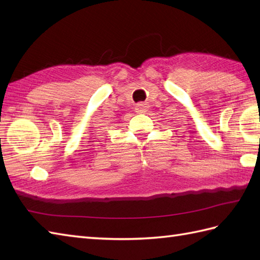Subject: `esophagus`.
I'll return each instance as SVG.
<instances>
[{
  "label": "esophagus",
  "mask_w": 260,
  "mask_h": 260,
  "mask_svg": "<svg viewBox=\"0 0 260 260\" xmlns=\"http://www.w3.org/2000/svg\"><path fill=\"white\" fill-rule=\"evenodd\" d=\"M144 104H139V105H137V106H136V112L137 113H142L143 112V110H144Z\"/></svg>",
  "instance_id": "34e87169"
}]
</instances>
